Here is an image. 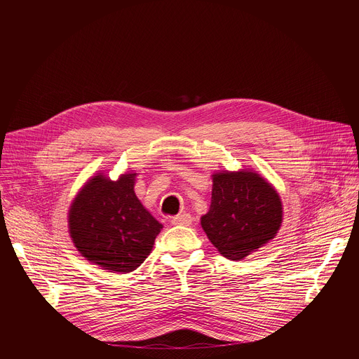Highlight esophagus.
<instances>
[{
    "label": "esophagus",
    "mask_w": 359,
    "mask_h": 359,
    "mask_svg": "<svg viewBox=\"0 0 359 359\" xmlns=\"http://www.w3.org/2000/svg\"><path fill=\"white\" fill-rule=\"evenodd\" d=\"M173 224H180V226H190L191 224V216L187 213L183 215H177L176 217L172 219Z\"/></svg>",
    "instance_id": "obj_1"
}]
</instances>
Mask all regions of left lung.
Segmentation results:
<instances>
[{"instance_id":"1","label":"left lung","mask_w":359,"mask_h":359,"mask_svg":"<svg viewBox=\"0 0 359 359\" xmlns=\"http://www.w3.org/2000/svg\"><path fill=\"white\" fill-rule=\"evenodd\" d=\"M212 177L210 209L200 224L223 257L241 260L277 236L283 223L281 198L252 170H224Z\"/></svg>"}]
</instances>
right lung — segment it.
<instances>
[{
    "label": "right lung",
    "instance_id": "1",
    "mask_svg": "<svg viewBox=\"0 0 359 359\" xmlns=\"http://www.w3.org/2000/svg\"><path fill=\"white\" fill-rule=\"evenodd\" d=\"M135 177L130 172L114 182L97 173L76 194L68 213L76 250L112 273L136 270L163 229L135 194Z\"/></svg>",
    "mask_w": 359,
    "mask_h": 359
}]
</instances>
